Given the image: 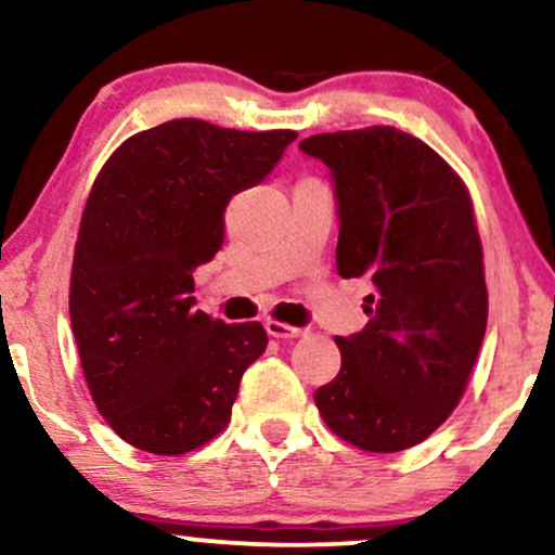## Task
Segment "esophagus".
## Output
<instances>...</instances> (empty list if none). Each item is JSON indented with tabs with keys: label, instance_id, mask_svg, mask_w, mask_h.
Returning <instances> with one entry per match:
<instances>
[{
	"label": "esophagus",
	"instance_id": "34e87169",
	"mask_svg": "<svg viewBox=\"0 0 555 555\" xmlns=\"http://www.w3.org/2000/svg\"><path fill=\"white\" fill-rule=\"evenodd\" d=\"M266 331H269V336H273V338H299V336H305L302 328H292V325L279 323V320H269V323H266Z\"/></svg>",
	"mask_w": 555,
	"mask_h": 555
}]
</instances>
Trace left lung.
I'll return each mask as SVG.
<instances>
[{
	"instance_id": "left-lung-1",
	"label": "left lung",
	"mask_w": 555,
	"mask_h": 555,
	"mask_svg": "<svg viewBox=\"0 0 555 555\" xmlns=\"http://www.w3.org/2000/svg\"><path fill=\"white\" fill-rule=\"evenodd\" d=\"M299 150L331 170L338 273L375 286L364 331L336 338L341 372L315 390L318 411L353 447L409 450L455 411L483 344L489 292L468 189L396 126L315 133Z\"/></svg>"
}]
</instances>
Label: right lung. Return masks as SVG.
I'll list each match as a JSON object with an SVG mask.
<instances>
[{
  "label": "right lung",
  "mask_w": 555,
  "mask_h": 555,
  "mask_svg": "<svg viewBox=\"0 0 555 555\" xmlns=\"http://www.w3.org/2000/svg\"><path fill=\"white\" fill-rule=\"evenodd\" d=\"M295 131L176 118L113 152L87 198L69 286L87 387L111 429L152 455H183L230 424L260 323L196 310L193 271L222 248L224 209L273 170Z\"/></svg>",
  "instance_id": "add662e5"
}]
</instances>
